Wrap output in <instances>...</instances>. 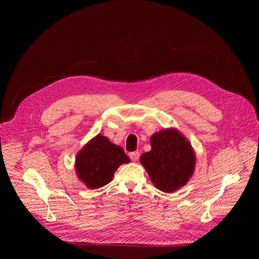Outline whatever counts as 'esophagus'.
Listing matches in <instances>:
<instances>
[{"label":"esophagus","mask_w":259,"mask_h":259,"mask_svg":"<svg viewBox=\"0 0 259 259\" xmlns=\"http://www.w3.org/2000/svg\"><path fill=\"white\" fill-rule=\"evenodd\" d=\"M129 157L131 158V160L137 161L140 158V152L139 151H134V152H130L129 153Z\"/></svg>","instance_id":"obj_1"}]
</instances>
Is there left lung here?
I'll return each instance as SVG.
<instances>
[{
	"label": "left lung",
	"mask_w": 259,
	"mask_h": 259,
	"mask_svg": "<svg viewBox=\"0 0 259 259\" xmlns=\"http://www.w3.org/2000/svg\"><path fill=\"white\" fill-rule=\"evenodd\" d=\"M154 186L170 193L186 185L195 166L193 149L175 129H165L152 135L151 150L141 156Z\"/></svg>",
	"instance_id": "obj_1"
}]
</instances>
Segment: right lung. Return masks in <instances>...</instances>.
I'll return each mask as SVG.
<instances>
[{
  "instance_id": "add662e5",
  "label": "right lung",
  "mask_w": 259,
  "mask_h": 259,
  "mask_svg": "<svg viewBox=\"0 0 259 259\" xmlns=\"http://www.w3.org/2000/svg\"><path fill=\"white\" fill-rule=\"evenodd\" d=\"M129 161L122 148L99 134L77 153L75 171L88 188L99 189L110 183L116 169Z\"/></svg>"
}]
</instances>
